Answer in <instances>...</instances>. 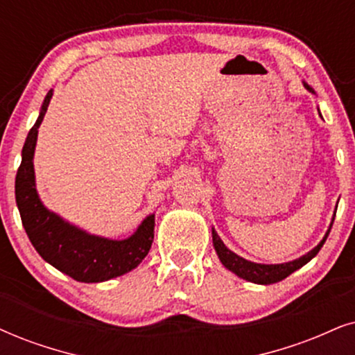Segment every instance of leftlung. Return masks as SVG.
I'll use <instances>...</instances> for the list:
<instances>
[{
	"label": "left lung",
	"mask_w": 355,
	"mask_h": 355,
	"mask_svg": "<svg viewBox=\"0 0 355 355\" xmlns=\"http://www.w3.org/2000/svg\"><path fill=\"white\" fill-rule=\"evenodd\" d=\"M304 88L308 89V92L315 93V89L309 87L308 83H303ZM336 216V214H334ZM334 216H333V223H334ZM333 223H331V226H333ZM331 226L327 232L322 237L320 244L316 245L315 249L309 250L308 254L302 255L300 259H295L291 260V262H285V263H257V262H250V260L241 257V255H237L232 252L224 245V242L221 241V237L218 236V232L214 230H211V234H213V245H214V250H216L219 260H221V263L224 267L227 268V270H231L232 273H236L237 277L244 278V280L248 282H252V284H259V285H270V284H277V282H282L284 278H286L288 275H291L295 270H298V268H302L303 266H306V263L311 260L313 257H316V254L320 252L322 244H324L327 236H329V231H331Z\"/></svg>",
	"instance_id": "left-lung-1"
}]
</instances>
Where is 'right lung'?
<instances>
[{"instance_id": "obj_1", "label": "right lung", "mask_w": 355, "mask_h": 355, "mask_svg": "<svg viewBox=\"0 0 355 355\" xmlns=\"http://www.w3.org/2000/svg\"><path fill=\"white\" fill-rule=\"evenodd\" d=\"M52 95L51 89L44 98L39 118L22 147L15 185L16 205L26 234L40 257L73 280L100 284L131 272L144 260L154 241L155 214H149L139 224L136 232L125 239H110L80 230L44 206L35 188L34 150L37 129Z\"/></svg>"}]
</instances>
